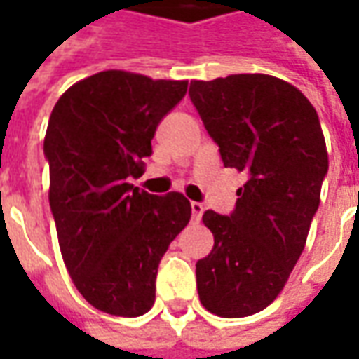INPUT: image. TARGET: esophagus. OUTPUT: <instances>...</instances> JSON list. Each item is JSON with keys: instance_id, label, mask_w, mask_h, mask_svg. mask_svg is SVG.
Listing matches in <instances>:
<instances>
[{"instance_id": "34e87169", "label": "esophagus", "mask_w": 359, "mask_h": 359, "mask_svg": "<svg viewBox=\"0 0 359 359\" xmlns=\"http://www.w3.org/2000/svg\"><path fill=\"white\" fill-rule=\"evenodd\" d=\"M190 208H192V219L194 221H200L203 215V205L200 202H192L190 203Z\"/></svg>"}]
</instances>
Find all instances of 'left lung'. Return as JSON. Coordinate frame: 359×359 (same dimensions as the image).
<instances>
[{
	"instance_id": "8db88e82",
	"label": "left lung",
	"mask_w": 359,
	"mask_h": 359,
	"mask_svg": "<svg viewBox=\"0 0 359 359\" xmlns=\"http://www.w3.org/2000/svg\"><path fill=\"white\" fill-rule=\"evenodd\" d=\"M188 94L225 167L248 172L231 217L203 213L213 250L196 264L200 302L219 317L254 316L304 252L329 169L323 130L308 97L271 74L192 81Z\"/></svg>"
}]
</instances>
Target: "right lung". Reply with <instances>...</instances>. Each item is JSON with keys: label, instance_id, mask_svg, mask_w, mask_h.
Segmentation results:
<instances>
[{"label": "right lung", "instance_id": "add662e5", "mask_svg": "<svg viewBox=\"0 0 359 359\" xmlns=\"http://www.w3.org/2000/svg\"><path fill=\"white\" fill-rule=\"evenodd\" d=\"M187 88L113 69L73 84L51 111L43 151L61 256L84 300L111 316L149 311L157 265L192 215L180 192L128 182L144 175L157 125Z\"/></svg>", "mask_w": 359, "mask_h": 359}]
</instances>
